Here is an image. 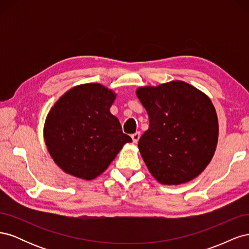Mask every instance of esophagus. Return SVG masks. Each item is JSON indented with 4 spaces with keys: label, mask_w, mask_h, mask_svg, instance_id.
Masks as SVG:
<instances>
[{
    "label": "esophagus",
    "mask_w": 249,
    "mask_h": 249,
    "mask_svg": "<svg viewBox=\"0 0 249 249\" xmlns=\"http://www.w3.org/2000/svg\"><path fill=\"white\" fill-rule=\"evenodd\" d=\"M132 139H133V142L134 143H137L138 142V140H139V138H140V132H136V133H134V134H132Z\"/></svg>",
    "instance_id": "34e87169"
}]
</instances>
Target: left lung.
<instances>
[{"label": "left lung", "instance_id": "8db88e82", "mask_svg": "<svg viewBox=\"0 0 249 249\" xmlns=\"http://www.w3.org/2000/svg\"><path fill=\"white\" fill-rule=\"evenodd\" d=\"M136 93L149 118L138 147L152 176L161 184L179 185L200 175L218 141L211 100L182 81L140 87Z\"/></svg>", "mask_w": 249, "mask_h": 249}]
</instances>
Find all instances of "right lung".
<instances>
[{"label": "right lung", "instance_id": "add662e5", "mask_svg": "<svg viewBox=\"0 0 249 249\" xmlns=\"http://www.w3.org/2000/svg\"><path fill=\"white\" fill-rule=\"evenodd\" d=\"M115 96L97 83L84 84L69 90L51 109L44 140L55 163L66 173L95 178L132 141L110 113Z\"/></svg>", "mask_w": 249, "mask_h": 249}]
</instances>
